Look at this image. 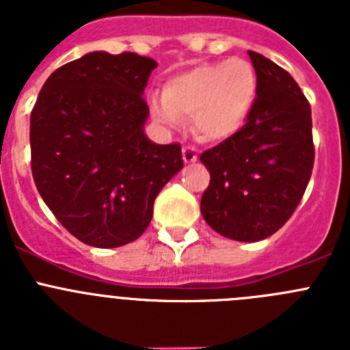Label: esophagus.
Returning <instances> with one entry per match:
<instances>
[{
	"label": "esophagus",
	"mask_w": 350,
	"mask_h": 350,
	"mask_svg": "<svg viewBox=\"0 0 350 350\" xmlns=\"http://www.w3.org/2000/svg\"><path fill=\"white\" fill-rule=\"evenodd\" d=\"M182 157H184L185 163H196L198 161V150L194 147H184L182 148Z\"/></svg>",
	"instance_id": "34e87169"
}]
</instances>
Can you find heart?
<instances>
[{
  "label": "heart",
  "mask_w": 350,
  "mask_h": 350,
  "mask_svg": "<svg viewBox=\"0 0 350 350\" xmlns=\"http://www.w3.org/2000/svg\"><path fill=\"white\" fill-rule=\"evenodd\" d=\"M258 98L254 66L242 57L205 63L172 77L165 100L152 103L157 119L180 126L193 119L196 133L210 142H222L245 126Z\"/></svg>",
  "instance_id": "b5f03b06"
}]
</instances>
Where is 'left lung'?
Returning a JSON list of instances; mask_svg holds the SVG:
<instances>
[{
    "mask_svg": "<svg viewBox=\"0 0 350 350\" xmlns=\"http://www.w3.org/2000/svg\"><path fill=\"white\" fill-rule=\"evenodd\" d=\"M258 77L252 113L200 156L210 172L202 215L219 234L259 242L293 215L314 168L310 103L284 68L249 51Z\"/></svg>",
    "mask_w": 350,
    "mask_h": 350,
    "instance_id": "obj_1",
    "label": "left lung"
}]
</instances>
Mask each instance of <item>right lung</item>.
Returning <instances> with one entry per match:
<instances>
[{"label":"right lung","instance_id":"1","mask_svg":"<svg viewBox=\"0 0 350 350\" xmlns=\"http://www.w3.org/2000/svg\"><path fill=\"white\" fill-rule=\"evenodd\" d=\"M157 63L135 52H89L57 68L31 112V170L55 219L101 249L135 242L154 200L182 170L178 144L148 140L147 80Z\"/></svg>","mask_w":350,"mask_h":350}]
</instances>
